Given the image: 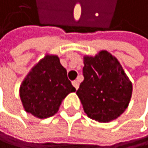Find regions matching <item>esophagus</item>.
Listing matches in <instances>:
<instances>
[{"mask_svg": "<svg viewBox=\"0 0 148 148\" xmlns=\"http://www.w3.org/2000/svg\"><path fill=\"white\" fill-rule=\"evenodd\" d=\"M72 84H73V86H75V88L77 90L78 87H79V82H78L77 80H75V81H73V82H72Z\"/></svg>", "mask_w": 148, "mask_h": 148, "instance_id": "34e87169", "label": "esophagus"}]
</instances>
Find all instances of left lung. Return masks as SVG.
Listing matches in <instances>:
<instances>
[{
	"instance_id": "left-lung-1",
	"label": "left lung",
	"mask_w": 148,
	"mask_h": 148,
	"mask_svg": "<svg viewBox=\"0 0 148 148\" xmlns=\"http://www.w3.org/2000/svg\"><path fill=\"white\" fill-rule=\"evenodd\" d=\"M84 81L76 94L91 119L107 123L128 106L133 86L118 60L107 51L84 57Z\"/></svg>"
}]
</instances>
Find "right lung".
Returning <instances> with one entry per match:
<instances>
[{"label":"right lung","instance_id":"right-lung-1","mask_svg":"<svg viewBox=\"0 0 148 148\" xmlns=\"http://www.w3.org/2000/svg\"><path fill=\"white\" fill-rule=\"evenodd\" d=\"M75 92L57 55L46 54L32 68L20 86L24 110L37 118L53 116L67 95Z\"/></svg>","mask_w":148,"mask_h":148}]
</instances>
